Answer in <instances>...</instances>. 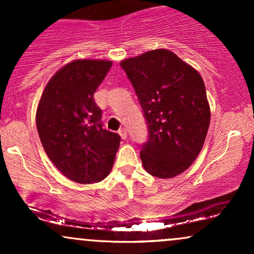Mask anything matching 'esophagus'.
Wrapping results in <instances>:
<instances>
[{
	"mask_svg": "<svg viewBox=\"0 0 254 254\" xmlns=\"http://www.w3.org/2000/svg\"><path fill=\"white\" fill-rule=\"evenodd\" d=\"M118 133L121 135V137L123 139H125L127 137V129H125V127H121V129H119V131H118Z\"/></svg>",
	"mask_w": 254,
	"mask_h": 254,
	"instance_id": "1",
	"label": "esophagus"
}]
</instances>
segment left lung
<instances>
[{"mask_svg":"<svg viewBox=\"0 0 254 254\" xmlns=\"http://www.w3.org/2000/svg\"><path fill=\"white\" fill-rule=\"evenodd\" d=\"M133 86L148 127L141 145L144 170L173 178L196 160L208 133L210 107L196 69L165 49L121 62Z\"/></svg>","mask_w":254,"mask_h":254,"instance_id":"1","label":"left lung"}]
</instances>
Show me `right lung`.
Returning a JSON list of instances; mask_svg holds the SVG:
<instances>
[{"instance_id":"1","label":"right lung","mask_w":254,"mask_h":254,"mask_svg":"<svg viewBox=\"0 0 254 254\" xmlns=\"http://www.w3.org/2000/svg\"><path fill=\"white\" fill-rule=\"evenodd\" d=\"M111 66V61H72L51 77L38 105L44 150L72 182H100L115 162L121 136L104 129L101 109L93 97Z\"/></svg>"}]
</instances>
